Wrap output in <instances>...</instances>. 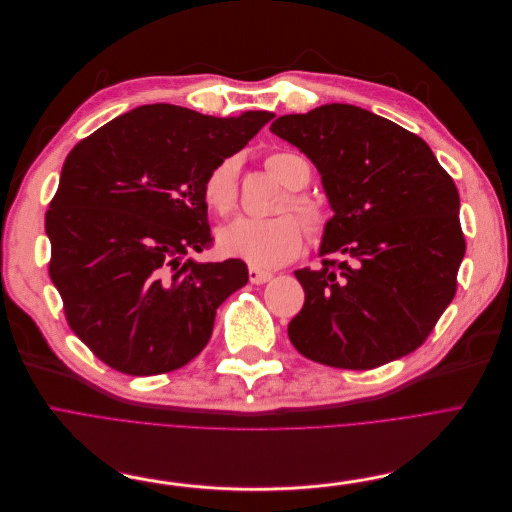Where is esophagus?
Masks as SVG:
<instances>
[{
	"mask_svg": "<svg viewBox=\"0 0 512 512\" xmlns=\"http://www.w3.org/2000/svg\"><path fill=\"white\" fill-rule=\"evenodd\" d=\"M248 275H250V283H254V285H262V283L273 279L271 271H260V269H254V266H250Z\"/></svg>",
	"mask_w": 512,
	"mask_h": 512,
	"instance_id": "esophagus-1",
	"label": "esophagus"
}]
</instances>
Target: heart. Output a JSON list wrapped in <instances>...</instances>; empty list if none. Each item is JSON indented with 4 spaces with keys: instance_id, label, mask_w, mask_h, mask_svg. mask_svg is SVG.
Returning <instances> with one entry per match:
<instances>
[{
    "instance_id": "obj_1",
    "label": "heart",
    "mask_w": 512,
    "mask_h": 512,
    "mask_svg": "<svg viewBox=\"0 0 512 512\" xmlns=\"http://www.w3.org/2000/svg\"><path fill=\"white\" fill-rule=\"evenodd\" d=\"M266 168L285 183L291 191L281 200L273 218H239L218 233V246L229 258H239L250 266H277L294 258L304 243V225L286 210L294 209L303 216L312 239H319L327 225L329 214L325 206L296 189L310 181V164L294 152H273L266 158ZM204 204L218 216H229L239 200V160L225 158L216 162L202 183Z\"/></svg>"
}]
</instances>
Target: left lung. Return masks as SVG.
<instances>
[{
	"label": "left lung",
	"mask_w": 512,
	"mask_h": 512,
	"mask_svg": "<svg viewBox=\"0 0 512 512\" xmlns=\"http://www.w3.org/2000/svg\"><path fill=\"white\" fill-rule=\"evenodd\" d=\"M271 131L319 168L333 208L323 269L296 271L306 300L291 344L352 371L415 352L452 302L467 250L452 177L419 135L356 106L279 116Z\"/></svg>",
	"instance_id": "left-lung-1"
}]
</instances>
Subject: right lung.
Here are the masks:
<instances>
[{"label": "right lung", "mask_w": 512, "mask_h": 512, "mask_svg": "<svg viewBox=\"0 0 512 512\" xmlns=\"http://www.w3.org/2000/svg\"><path fill=\"white\" fill-rule=\"evenodd\" d=\"M275 114L206 116L152 104L110 120L66 156L45 231L68 327L114 371L160 375L208 344L216 308L248 283L212 246L202 183Z\"/></svg>", "instance_id": "1"}]
</instances>
